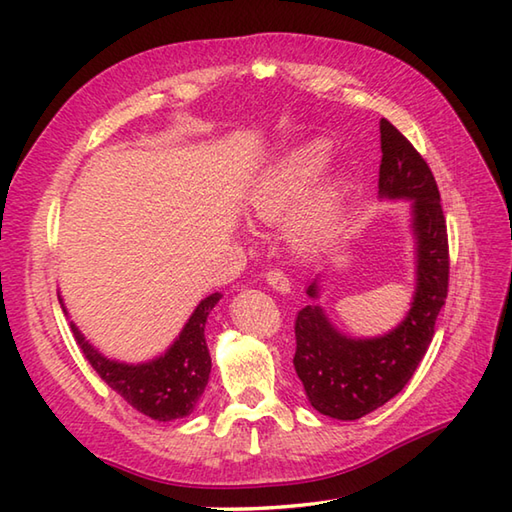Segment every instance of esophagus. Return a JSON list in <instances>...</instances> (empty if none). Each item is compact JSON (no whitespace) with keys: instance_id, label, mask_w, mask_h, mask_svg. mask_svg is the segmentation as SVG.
<instances>
[{"instance_id":"esophagus-1","label":"esophagus","mask_w":512,"mask_h":512,"mask_svg":"<svg viewBox=\"0 0 512 512\" xmlns=\"http://www.w3.org/2000/svg\"><path fill=\"white\" fill-rule=\"evenodd\" d=\"M266 284L273 290L281 292V295H288L290 292V279L286 273H281V270H268Z\"/></svg>"}]
</instances>
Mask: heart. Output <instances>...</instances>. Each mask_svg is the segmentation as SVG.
<instances>
[{"mask_svg":"<svg viewBox=\"0 0 512 512\" xmlns=\"http://www.w3.org/2000/svg\"><path fill=\"white\" fill-rule=\"evenodd\" d=\"M330 160L332 145L325 138L303 140L279 154L246 193L250 220L266 226H277L286 220V239L301 253L328 242L343 222L347 178L343 173H332L314 184L306 196L302 193L319 178Z\"/></svg>","mask_w":512,"mask_h":512,"instance_id":"b5f03b06","label":"heart"}]
</instances>
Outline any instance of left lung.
<instances>
[{
    "label": "left lung",
    "instance_id": "obj_1",
    "mask_svg": "<svg viewBox=\"0 0 512 512\" xmlns=\"http://www.w3.org/2000/svg\"><path fill=\"white\" fill-rule=\"evenodd\" d=\"M378 195L411 200L416 239V292L398 328L374 339H354L330 323L319 303L301 308L295 321L297 376L310 405L323 416L358 420L383 407L409 383L436 334L449 290V239L440 191L427 162L409 140L380 118ZM306 295L319 299V279Z\"/></svg>",
    "mask_w": 512,
    "mask_h": 512
}]
</instances>
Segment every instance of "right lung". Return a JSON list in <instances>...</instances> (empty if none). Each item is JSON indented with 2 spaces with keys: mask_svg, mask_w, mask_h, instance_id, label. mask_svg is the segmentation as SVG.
I'll use <instances>...</instances> for the list:
<instances>
[{
  "mask_svg": "<svg viewBox=\"0 0 512 512\" xmlns=\"http://www.w3.org/2000/svg\"><path fill=\"white\" fill-rule=\"evenodd\" d=\"M220 299V292L202 299L169 350L138 365L110 361L90 341H85L72 321L70 328L83 356L116 394H121L129 405L151 420L169 422L189 416L209 383L211 354L204 339V325ZM59 301L63 312L68 314L63 299Z\"/></svg>",
  "mask_w": 512,
  "mask_h": 512,
  "instance_id": "1",
  "label": "right lung"
}]
</instances>
